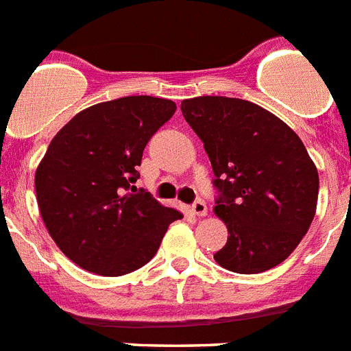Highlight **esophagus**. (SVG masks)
Returning a JSON list of instances; mask_svg holds the SVG:
<instances>
[{"label":"esophagus","instance_id":"obj_1","mask_svg":"<svg viewBox=\"0 0 351 351\" xmlns=\"http://www.w3.org/2000/svg\"><path fill=\"white\" fill-rule=\"evenodd\" d=\"M192 211H193V215H197V217H206V213H208L206 202H204V201H195L192 204Z\"/></svg>","mask_w":351,"mask_h":351}]
</instances>
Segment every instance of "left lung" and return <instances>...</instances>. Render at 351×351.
Instances as JSON below:
<instances>
[{
    "label": "left lung",
    "instance_id": "8db88e82",
    "mask_svg": "<svg viewBox=\"0 0 351 351\" xmlns=\"http://www.w3.org/2000/svg\"><path fill=\"white\" fill-rule=\"evenodd\" d=\"M181 111L204 143L219 192L215 213L230 233L215 262L240 274L276 267L305 237L317 206L319 176L303 141L273 112L240 98H188Z\"/></svg>",
    "mask_w": 351,
    "mask_h": 351
}]
</instances>
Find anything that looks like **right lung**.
I'll use <instances>...</instances> for the list:
<instances>
[{
    "label": "right lung",
    "instance_id": "right-lung-1",
    "mask_svg": "<svg viewBox=\"0 0 351 351\" xmlns=\"http://www.w3.org/2000/svg\"><path fill=\"white\" fill-rule=\"evenodd\" d=\"M176 112L172 100L123 97L75 114L36 172L37 204L55 244L78 267L121 276L158 253L182 215L134 192L145 145Z\"/></svg>",
    "mask_w": 351,
    "mask_h": 351
}]
</instances>
